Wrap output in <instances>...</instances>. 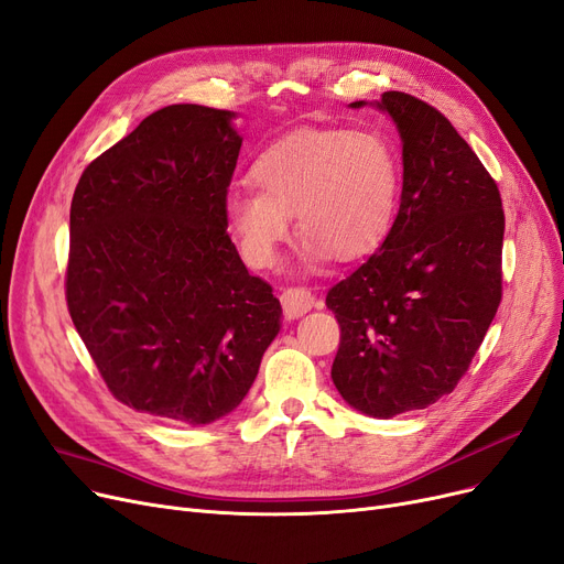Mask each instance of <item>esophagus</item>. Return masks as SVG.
Listing matches in <instances>:
<instances>
[{
	"instance_id": "obj_1",
	"label": "esophagus",
	"mask_w": 564,
	"mask_h": 564,
	"mask_svg": "<svg viewBox=\"0 0 564 564\" xmlns=\"http://www.w3.org/2000/svg\"><path fill=\"white\" fill-rule=\"evenodd\" d=\"M282 310L289 319H299L305 312H310L317 303L312 291L307 286H286L280 296Z\"/></svg>"
}]
</instances>
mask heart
Segmentation results:
<instances>
[{
  "label": "heart",
  "instance_id": "1",
  "mask_svg": "<svg viewBox=\"0 0 564 564\" xmlns=\"http://www.w3.org/2000/svg\"><path fill=\"white\" fill-rule=\"evenodd\" d=\"M257 189L224 200L227 229L242 259L270 268L291 236L305 234L307 263L358 259L387 238L400 204L402 164L377 129H303L270 143L250 169Z\"/></svg>",
  "mask_w": 564,
  "mask_h": 564
}]
</instances>
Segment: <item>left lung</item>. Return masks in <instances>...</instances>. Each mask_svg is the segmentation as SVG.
Segmentation results:
<instances>
[{
	"instance_id": "1",
	"label": "left lung",
	"mask_w": 564,
	"mask_h": 564,
	"mask_svg": "<svg viewBox=\"0 0 564 564\" xmlns=\"http://www.w3.org/2000/svg\"><path fill=\"white\" fill-rule=\"evenodd\" d=\"M377 106L402 139L400 208L326 305L340 324L335 389L354 410L391 419L452 393L481 347L502 301L505 210L498 183L437 108L404 93Z\"/></svg>"
}]
</instances>
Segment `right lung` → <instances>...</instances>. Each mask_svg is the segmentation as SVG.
Masks as SVG:
<instances>
[{
  "instance_id": "add662e5",
  "label": "right lung",
  "mask_w": 564,
  "mask_h": 564,
  "mask_svg": "<svg viewBox=\"0 0 564 564\" xmlns=\"http://www.w3.org/2000/svg\"><path fill=\"white\" fill-rule=\"evenodd\" d=\"M231 110L173 104L83 171L66 307L127 408L204 425L242 402L280 330V301L227 234L242 139Z\"/></svg>"
}]
</instances>
